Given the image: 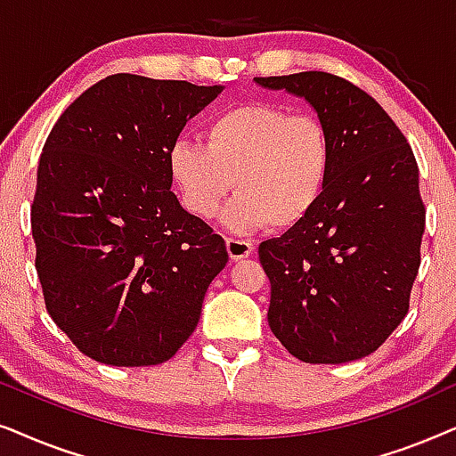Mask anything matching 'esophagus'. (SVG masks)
I'll use <instances>...</instances> for the list:
<instances>
[{"label":"esophagus","mask_w":456,"mask_h":456,"mask_svg":"<svg viewBox=\"0 0 456 456\" xmlns=\"http://www.w3.org/2000/svg\"><path fill=\"white\" fill-rule=\"evenodd\" d=\"M227 252H229V258H232V260L248 258L252 254V244H250V241H246V240L229 238L227 240Z\"/></svg>","instance_id":"obj_1"}]
</instances>
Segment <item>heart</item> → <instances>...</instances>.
Returning a JSON list of instances; mask_svg holds the SVG:
<instances>
[{
    "instance_id": "b5f03b06",
    "label": "heart",
    "mask_w": 456,
    "mask_h": 456,
    "mask_svg": "<svg viewBox=\"0 0 456 456\" xmlns=\"http://www.w3.org/2000/svg\"><path fill=\"white\" fill-rule=\"evenodd\" d=\"M204 143L179 139L168 173L185 210L212 218L229 193V227H294L323 196L331 171V137L313 112H289L271 102H248L206 123Z\"/></svg>"
}]
</instances>
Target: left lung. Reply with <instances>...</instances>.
<instances>
[{
  "label": "left lung",
  "instance_id": "obj_1",
  "mask_svg": "<svg viewBox=\"0 0 456 456\" xmlns=\"http://www.w3.org/2000/svg\"><path fill=\"white\" fill-rule=\"evenodd\" d=\"M256 83L311 102L331 137L319 204L258 246L269 327L302 362L362 359L406 317L421 265L426 204L415 154L390 114L342 77L308 70Z\"/></svg>",
  "mask_w": 456,
  "mask_h": 456
}]
</instances>
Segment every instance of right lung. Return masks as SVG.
Segmentation results:
<instances>
[{
	"label": "right lung",
	"instance_id": "1",
	"mask_svg": "<svg viewBox=\"0 0 456 456\" xmlns=\"http://www.w3.org/2000/svg\"><path fill=\"white\" fill-rule=\"evenodd\" d=\"M221 85L129 72L83 91L45 139L30 206L45 308L85 356L160 365L196 330L224 240L181 208L168 151Z\"/></svg>",
	"mask_w": 456,
	"mask_h": 456
}]
</instances>
